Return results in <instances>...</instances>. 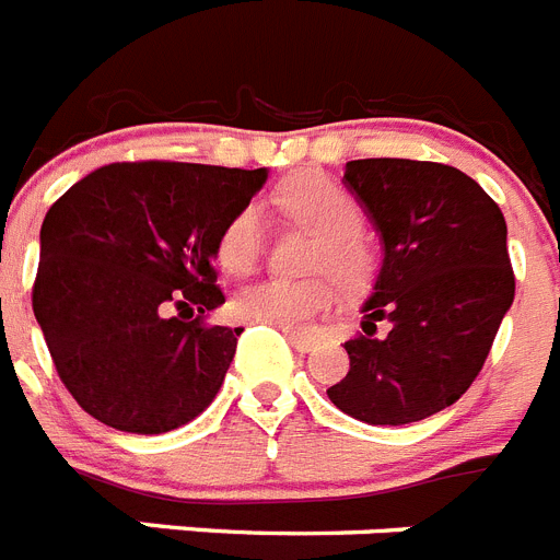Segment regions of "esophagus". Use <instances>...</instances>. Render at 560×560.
Instances as JSON below:
<instances>
[{"mask_svg":"<svg viewBox=\"0 0 560 560\" xmlns=\"http://www.w3.org/2000/svg\"><path fill=\"white\" fill-rule=\"evenodd\" d=\"M287 338H290V343H293L299 352H310V349L318 347V335L313 332H290Z\"/></svg>","mask_w":560,"mask_h":560,"instance_id":"1","label":"esophagus"}]
</instances>
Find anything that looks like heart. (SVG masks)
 <instances>
[{
    "instance_id": "b5f03b06",
    "label": "heart",
    "mask_w": 560,
    "mask_h": 560,
    "mask_svg": "<svg viewBox=\"0 0 560 560\" xmlns=\"http://www.w3.org/2000/svg\"><path fill=\"white\" fill-rule=\"evenodd\" d=\"M273 202L287 220L299 222L320 236L310 270L315 279H261L245 287L233 299V313L253 324H270L281 329L307 327L315 315L327 313L335 301L334 276L340 287L354 290L372 270V253L361 240L363 211L358 199L332 177L318 172H301L284 179L273 191ZM265 247L261 213L256 206H242L225 222L217 242V256L228 273H250Z\"/></svg>"
}]
</instances>
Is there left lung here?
Wrapping results in <instances>:
<instances>
[{"label": "left lung", "mask_w": 560, "mask_h": 560, "mask_svg": "<svg viewBox=\"0 0 560 560\" xmlns=\"http://www.w3.org/2000/svg\"><path fill=\"white\" fill-rule=\"evenodd\" d=\"M343 183L383 236V267L347 340L329 400L369 425H408L454 406L488 361L515 276L502 208L445 163L369 158ZM389 332L376 335V320Z\"/></svg>", "instance_id": "8db88e82"}]
</instances>
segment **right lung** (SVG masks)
<instances>
[{"mask_svg":"<svg viewBox=\"0 0 560 560\" xmlns=\"http://www.w3.org/2000/svg\"><path fill=\"white\" fill-rule=\"evenodd\" d=\"M265 179V168L140 160L104 165L52 202L33 313L86 415L165 434L211 406L242 332L206 324L225 301L217 242Z\"/></svg>","mask_w":560,"mask_h":560,"instance_id":"obj_1","label":"right lung"}]
</instances>
